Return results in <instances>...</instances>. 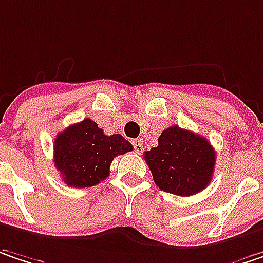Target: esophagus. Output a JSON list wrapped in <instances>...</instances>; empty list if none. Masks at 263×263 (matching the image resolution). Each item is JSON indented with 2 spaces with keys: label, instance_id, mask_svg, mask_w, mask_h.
I'll list each match as a JSON object with an SVG mask.
<instances>
[{
  "label": "esophagus",
  "instance_id": "obj_1",
  "mask_svg": "<svg viewBox=\"0 0 263 263\" xmlns=\"http://www.w3.org/2000/svg\"><path fill=\"white\" fill-rule=\"evenodd\" d=\"M132 146H134L137 153H141V152L144 150V146H143L141 140H132Z\"/></svg>",
  "mask_w": 263,
  "mask_h": 263
}]
</instances>
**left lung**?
<instances>
[{
	"instance_id": "left-lung-1",
	"label": "left lung",
	"mask_w": 263,
	"mask_h": 263,
	"mask_svg": "<svg viewBox=\"0 0 263 263\" xmlns=\"http://www.w3.org/2000/svg\"><path fill=\"white\" fill-rule=\"evenodd\" d=\"M156 186L163 192L191 196L204 191L211 181L216 153L207 138L178 128H166L158 146L144 152Z\"/></svg>"
}]
</instances>
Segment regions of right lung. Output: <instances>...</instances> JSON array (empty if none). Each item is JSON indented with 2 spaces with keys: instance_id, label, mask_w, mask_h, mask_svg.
<instances>
[{
  "instance_id": "add662e5",
  "label": "right lung",
  "mask_w": 263,
  "mask_h": 263,
  "mask_svg": "<svg viewBox=\"0 0 263 263\" xmlns=\"http://www.w3.org/2000/svg\"><path fill=\"white\" fill-rule=\"evenodd\" d=\"M131 150V143L120 134L105 135L93 120L85 119L58 134L54 166L68 186L90 187L108 177L116 156Z\"/></svg>"
}]
</instances>
